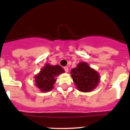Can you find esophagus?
<instances>
[{"label": "esophagus", "mask_w": 130, "mask_h": 130, "mask_svg": "<svg viewBox=\"0 0 130 130\" xmlns=\"http://www.w3.org/2000/svg\"><path fill=\"white\" fill-rule=\"evenodd\" d=\"M64 71L66 72H68V68L67 67V66H65V67H64Z\"/></svg>", "instance_id": "1"}]
</instances>
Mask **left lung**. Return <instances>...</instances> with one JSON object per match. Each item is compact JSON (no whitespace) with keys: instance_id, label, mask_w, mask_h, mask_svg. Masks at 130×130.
Returning a JSON list of instances; mask_svg holds the SVG:
<instances>
[{"instance_id":"left-lung-1","label":"left lung","mask_w":130,"mask_h":130,"mask_svg":"<svg viewBox=\"0 0 130 130\" xmlns=\"http://www.w3.org/2000/svg\"><path fill=\"white\" fill-rule=\"evenodd\" d=\"M71 75L78 90L84 92H88L97 87L100 81L99 74L92 69L86 62L78 64L73 68Z\"/></svg>"}]
</instances>
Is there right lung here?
Instances as JSON below:
<instances>
[{
	"mask_svg": "<svg viewBox=\"0 0 130 130\" xmlns=\"http://www.w3.org/2000/svg\"><path fill=\"white\" fill-rule=\"evenodd\" d=\"M64 72L63 68L59 65L51 66L46 64L40 73L35 76L36 86L42 92L49 91L53 88L54 83L56 82V77Z\"/></svg>",
	"mask_w": 130,
	"mask_h": 130,
	"instance_id": "add662e5",
	"label": "right lung"
}]
</instances>
